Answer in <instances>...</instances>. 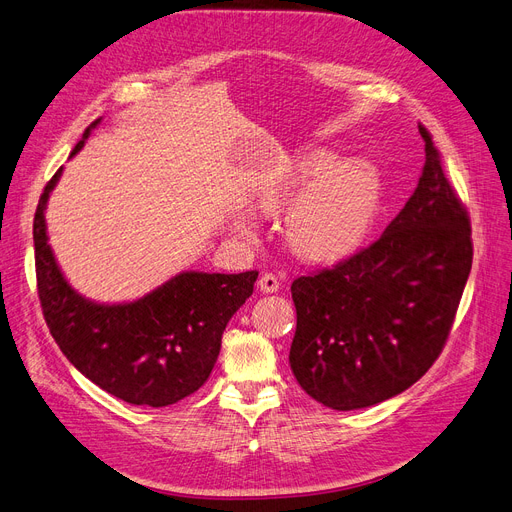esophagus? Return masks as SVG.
Returning <instances> with one entry per match:
<instances>
[{"instance_id":"esophagus-1","label":"esophagus","mask_w":512,"mask_h":512,"mask_svg":"<svg viewBox=\"0 0 512 512\" xmlns=\"http://www.w3.org/2000/svg\"><path fill=\"white\" fill-rule=\"evenodd\" d=\"M257 286H259V291H261V293H276L278 288H280V280H278V276H276V274H272V272H265V274H261V278H259Z\"/></svg>"}]
</instances>
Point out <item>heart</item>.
<instances>
[{
  "label": "heart",
  "instance_id": "1",
  "mask_svg": "<svg viewBox=\"0 0 512 512\" xmlns=\"http://www.w3.org/2000/svg\"><path fill=\"white\" fill-rule=\"evenodd\" d=\"M293 197L286 215L288 244L305 259L335 261L353 253L366 238L379 211L381 182L366 163H337L332 152L311 150L263 194L261 205L265 211H280ZM236 230L244 238L255 234L249 217L238 219Z\"/></svg>",
  "mask_w": 512,
  "mask_h": 512
}]
</instances>
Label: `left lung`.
<instances>
[{"instance_id":"1","label":"left lung","mask_w":512,"mask_h":512,"mask_svg":"<svg viewBox=\"0 0 512 512\" xmlns=\"http://www.w3.org/2000/svg\"><path fill=\"white\" fill-rule=\"evenodd\" d=\"M425 167L406 207L368 247L301 276L291 345L301 389L332 410L412 387L448 341L473 265L471 217L425 125Z\"/></svg>"}]
</instances>
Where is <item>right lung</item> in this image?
<instances>
[{
    "label": "right lung",
    "instance_id": "obj_1",
    "mask_svg": "<svg viewBox=\"0 0 512 512\" xmlns=\"http://www.w3.org/2000/svg\"><path fill=\"white\" fill-rule=\"evenodd\" d=\"M98 121L83 131L71 157ZM60 173L43 188L33 221L37 295L54 341L83 376L127 404L180 402L209 379L221 335L253 295L259 272H184L133 303L87 301L66 284L48 244L43 211Z\"/></svg>",
    "mask_w": 512,
    "mask_h": 512
}]
</instances>
